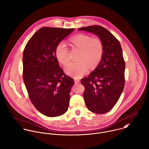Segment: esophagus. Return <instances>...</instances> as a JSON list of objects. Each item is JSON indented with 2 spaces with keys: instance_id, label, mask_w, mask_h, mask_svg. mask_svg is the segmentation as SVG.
<instances>
[{
  "instance_id": "esophagus-1",
  "label": "esophagus",
  "mask_w": 149,
  "mask_h": 149,
  "mask_svg": "<svg viewBox=\"0 0 149 149\" xmlns=\"http://www.w3.org/2000/svg\"><path fill=\"white\" fill-rule=\"evenodd\" d=\"M74 83H75V84L80 83V80L77 79H74Z\"/></svg>"
}]
</instances>
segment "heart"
I'll list each match as a JSON object with an SVG mask.
<instances>
[{
    "label": "heart",
    "instance_id": "1",
    "mask_svg": "<svg viewBox=\"0 0 149 149\" xmlns=\"http://www.w3.org/2000/svg\"><path fill=\"white\" fill-rule=\"evenodd\" d=\"M73 48L80 50L77 58L78 62L72 63L66 68V73L75 77L80 78L84 75L89 67L95 68L100 64L104 53V45L99 37L80 34L70 39ZM55 56L58 61L66 66L70 60L68 49L64 42L59 43L55 50Z\"/></svg>",
    "mask_w": 149,
    "mask_h": 149
}]
</instances>
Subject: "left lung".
I'll use <instances>...</instances> for the list:
<instances>
[{
    "label": "left lung",
    "instance_id": "8db88e82",
    "mask_svg": "<svg viewBox=\"0 0 149 149\" xmlns=\"http://www.w3.org/2000/svg\"><path fill=\"white\" fill-rule=\"evenodd\" d=\"M97 35L103 41L104 53L96 69L81 80L87 108L96 113L109 111L118 101L124 89L125 61L119 41L99 25L79 29Z\"/></svg>",
    "mask_w": 149,
    "mask_h": 149
}]
</instances>
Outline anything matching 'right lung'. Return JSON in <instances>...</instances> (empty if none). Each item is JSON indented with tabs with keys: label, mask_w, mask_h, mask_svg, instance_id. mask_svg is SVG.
Wrapping results in <instances>:
<instances>
[{
	"label": "right lung",
	"mask_w": 149,
	"mask_h": 149,
	"mask_svg": "<svg viewBox=\"0 0 149 149\" xmlns=\"http://www.w3.org/2000/svg\"><path fill=\"white\" fill-rule=\"evenodd\" d=\"M74 29L43 27L27 43L23 54V79L29 97L44 115L64 114L73 79L66 75L55 56L57 45Z\"/></svg>",
	"instance_id": "1"
}]
</instances>
